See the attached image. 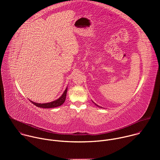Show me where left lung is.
<instances>
[{
  "label": "left lung",
  "instance_id": "1",
  "mask_svg": "<svg viewBox=\"0 0 160 160\" xmlns=\"http://www.w3.org/2000/svg\"><path fill=\"white\" fill-rule=\"evenodd\" d=\"M92 102H93V101H92ZM94 104H96L97 106H98V105H97L96 103H94ZM99 107H100V108H102V107H101V106H99Z\"/></svg>",
  "mask_w": 160,
  "mask_h": 160
}]
</instances>
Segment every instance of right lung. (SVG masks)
<instances>
[{"label": "right lung", "mask_w": 160, "mask_h": 160, "mask_svg": "<svg viewBox=\"0 0 160 160\" xmlns=\"http://www.w3.org/2000/svg\"><path fill=\"white\" fill-rule=\"evenodd\" d=\"M67 90H68V87H66V88L65 89V90L64 91L63 94L61 95V96L58 98V99L52 101L51 102H48V103H37V102H34L32 101H30L31 102H32L33 104H35L36 106L38 107V108H56V107H58L59 106H61L65 101L66 99V93H67Z\"/></svg>", "instance_id": "add662e5"}]
</instances>
